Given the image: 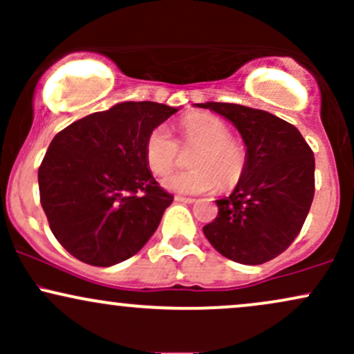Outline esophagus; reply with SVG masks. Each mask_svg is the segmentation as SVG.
Returning <instances> with one entry per match:
<instances>
[{
	"label": "esophagus",
	"instance_id": "1",
	"mask_svg": "<svg viewBox=\"0 0 354 354\" xmlns=\"http://www.w3.org/2000/svg\"><path fill=\"white\" fill-rule=\"evenodd\" d=\"M174 200L180 201V203H188V205H191V203L196 201V200H194V198H186V196H174Z\"/></svg>",
	"mask_w": 354,
	"mask_h": 354
}]
</instances>
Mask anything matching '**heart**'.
Here are the masks:
<instances>
[{
	"instance_id": "heart-1",
	"label": "heart",
	"mask_w": 354,
	"mask_h": 354,
	"mask_svg": "<svg viewBox=\"0 0 354 354\" xmlns=\"http://www.w3.org/2000/svg\"><path fill=\"white\" fill-rule=\"evenodd\" d=\"M183 146H198L189 158L188 171L166 176L163 185L176 193H208L218 188L231 189L246 169V151L230 136L228 124L209 113H191L180 121ZM180 148L163 126L149 131L145 141V160L149 171L165 176L176 166Z\"/></svg>"
}]
</instances>
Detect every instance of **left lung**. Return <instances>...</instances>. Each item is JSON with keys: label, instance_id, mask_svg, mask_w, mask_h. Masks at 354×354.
I'll return each mask as SVG.
<instances>
[{"label": "left lung", "instance_id": "left-lung-1", "mask_svg": "<svg viewBox=\"0 0 354 354\" xmlns=\"http://www.w3.org/2000/svg\"><path fill=\"white\" fill-rule=\"evenodd\" d=\"M225 116L246 145V169L203 231L214 250L241 265L281 254L301 231L315 196V154L281 118L233 103H201Z\"/></svg>", "mask_w": 354, "mask_h": 354}]
</instances>
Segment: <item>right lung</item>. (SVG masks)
I'll use <instances>...</instances> for the list:
<instances>
[{"label": "right lung", "instance_id": "1", "mask_svg": "<svg viewBox=\"0 0 354 354\" xmlns=\"http://www.w3.org/2000/svg\"><path fill=\"white\" fill-rule=\"evenodd\" d=\"M176 111L124 101L53 138L38 169L39 201L55 238L76 259L113 266L153 236L173 194L149 171L145 141Z\"/></svg>", "mask_w": 354, "mask_h": 354}]
</instances>
